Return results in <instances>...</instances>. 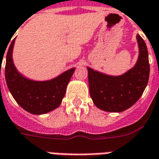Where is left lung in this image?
<instances>
[{
  "instance_id": "left-lung-1",
  "label": "left lung",
  "mask_w": 159,
  "mask_h": 159,
  "mask_svg": "<svg viewBox=\"0 0 159 159\" xmlns=\"http://www.w3.org/2000/svg\"><path fill=\"white\" fill-rule=\"evenodd\" d=\"M139 55L135 65L119 76H111L87 67L90 96L99 109L121 112L133 106L142 95L148 83L150 66L147 48L136 36Z\"/></svg>"
}]
</instances>
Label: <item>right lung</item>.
Returning <instances> with one entry per match:
<instances>
[{
    "label": "right lung",
    "instance_id": "right-lung-1",
    "mask_svg": "<svg viewBox=\"0 0 159 159\" xmlns=\"http://www.w3.org/2000/svg\"><path fill=\"white\" fill-rule=\"evenodd\" d=\"M15 39L11 43L6 58L5 76L10 93L24 110L34 115H42L55 110L65 97L66 87L75 71V67L54 78L35 81L22 75L12 59ZM1 71V69H0Z\"/></svg>",
    "mask_w": 159,
    "mask_h": 159
}]
</instances>
